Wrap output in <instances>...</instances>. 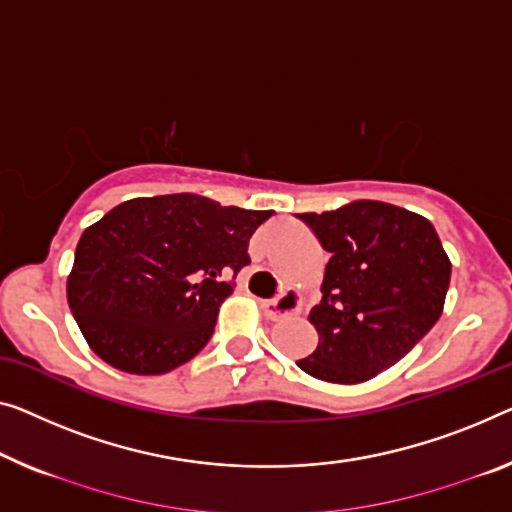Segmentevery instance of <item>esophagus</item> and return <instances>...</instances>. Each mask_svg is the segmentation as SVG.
<instances>
[{"mask_svg":"<svg viewBox=\"0 0 512 512\" xmlns=\"http://www.w3.org/2000/svg\"><path fill=\"white\" fill-rule=\"evenodd\" d=\"M299 305H301L299 292H294V289H285V292L273 296V299L262 301V312L269 319H280L289 315V312L299 310Z\"/></svg>","mask_w":512,"mask_h":512,"instance_id":"1","label":"esophagus"}]
</instances>
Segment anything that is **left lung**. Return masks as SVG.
<instances>
[{"mask_svg": "<svg viewBox=\"0 0 512 512\" xmlns=\"http://www.w3.org/2000/svg\"><path fill=\"white\" fill-rule=\"evenodd\" d=\"M296 218L331 255L322 301L310 312L319 345L296 365L335 384L372 379L437 324L451 259L430 220L386 202L361 200Z\"/></svg>", "mask_w": 512, "mask_h": 512, "instance_id": "left-lung-1", "label": "left lung"}]
</instances>
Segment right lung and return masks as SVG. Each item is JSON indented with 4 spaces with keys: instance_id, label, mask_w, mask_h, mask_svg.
Wrapping results in <instances>:
<instances>
[{
    "instance_id": "1",
    "label": "right lung",
    "mask_w": 512,
    "mask_h": 512,
    "mask_svg": "<svg viewBox=\"0 0 512 512\" xmlns=\"http://www.w3.org/2000/svg\"><path fill=\"white\" fill-rule=\"evenodd\" d=\"M273 211L220 207L179 193L128 200L87 227L68 276V305L112 368L163 375L207 345L248 241Z\"/></svg>"
}]
</instances>
